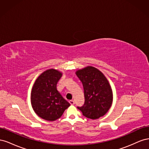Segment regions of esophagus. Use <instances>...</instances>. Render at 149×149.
<instances>
[{"instance_id": "obj_1", "label": "esophagus", "mask_w": 149, "mask_h": 149, "mask_svg": "<svg viewBox=\"0 0 149 149\" xmlns=\"http://www.w3.org/2000/svg\"><path fill=\"white\" fill-rule=\"evenodd\" d=\"M69 102L70 103L71 105H73L74 104V101L73 100H70V101H69Z\"/></svg>"}]
</instances>
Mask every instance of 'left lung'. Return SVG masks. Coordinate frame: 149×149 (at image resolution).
I'll return each instance as SVG.
<instances>
[{
    "mask_svg": "<svg viewBox=\"0 0 149 149\" xmlns=\"http://www.w3.org/2000/svg\"><path fill=\"white\" fill-rule=\"evenodd\" d=\"M84 88V104L77 107L86 118L97 119L105 115L112 105L113 94L108 80L101 71L93 66L76 71Z\"/></svg>",
    "mask_w": 149,
    "mask_h": 149,
    "instance_id": "left-lung-1",
    "label": "left lung"
}]
</instances>
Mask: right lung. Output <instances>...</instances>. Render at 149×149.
I'll use <instances>...</instances> for the list:
<instances>
[{
	"label": "right lung",
	"mask_w": 149,
	"mask_h": 149,
	"mask_svg": "<svg viewBox=\"0 0 149 149\" xmlns=\"http://www.w3.org/2000/svg\"><path fill=\"white\" fill-rule=\"evenodd\" d=\"M61 76V72L56 70H46L36 79L31 89V106L35 113L45 120L59 119L70 106L56 89Z\"/></svg>",
	"instance_id": "obj_1"
}]
</instances>
